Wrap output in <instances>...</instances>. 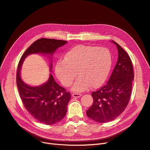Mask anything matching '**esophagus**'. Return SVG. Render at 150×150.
Listing matches in <instances>:
<instances>
[{
	"label": "esophagus",
	"instance_id": "obj_1",
	"mask_svg": "<svg viewBox=\"0 0 150 150\" xmlns=\"http://www.w3.org/2000/svg\"><path fill=\"white\" fill-rule=\"evenodd\" d=\"M81 96V94L80 93H74L72 94V96L74 98H80Z\"/></svg>",
	"mask_w": 150,
	"mask_h": 150
}]
</instances>
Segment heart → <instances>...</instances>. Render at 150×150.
<instances>
[{
  "label": "heart",
  "mask_w": 150,
  "mask_h": 150,
  "mask_svg": "<svg viewBox=\"0 0 150 150\" xmlns=\"http://www.w3.org/2000/svg\"><path fill=\"white\" fill-rule=\"evenodd\" d=\"M112 63L111 53L106 48L78 45L66 52L64 59L57 61L55 74L65 86H70L77 76L72 90L83 91L96 88L108 78Z\"/></svg>",
  "instance_id": "1"
}]
</instances>
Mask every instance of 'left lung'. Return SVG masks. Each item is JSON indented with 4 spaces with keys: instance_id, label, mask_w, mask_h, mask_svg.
Returning <instances> with one entry per match:
<instances>
[{
    "instance_id": "left-lung-1",
    "label": "left lung",
    "mask_w": 150,
    "mask_h": 150,
    "mask_svg": "<svg viewBox=\"0 0 150 150\" xmlns=\"http://www.w3.org/2000/svg\"><path fill=\"white\" fill-rule=\"evenodd\" d=\"M118 50V60L107 83L93 91V103L86 115L97 122L105 123L117 118L129 104L134 79L132 60L123 48L114 41Z\"/></svg>"
}]
</instances>
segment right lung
<instances>
[{
    "label": "right lung",
    "mask_w": 150,
    "mask_h": 150,
    "mask_svg": "<svg viewBox=\"0 0 150 150\" xmlns=\"http://www.w3.org/2000/svg\"><path fill=\"white\" fill-rule=\"evenodd\" d=\"M67 41L54 39L41 38L35 41L22 55L16 72V85L25 109L33 117L46 125L59 122L66 115L70 93L55 81L50 74L47 81L38 86H31L22 81L20 69L24 60L31 54L52 55ZM52 70V64L50 70Z\"/></svg>",
    "instance_id": "add662e5"
}]
</instances>
